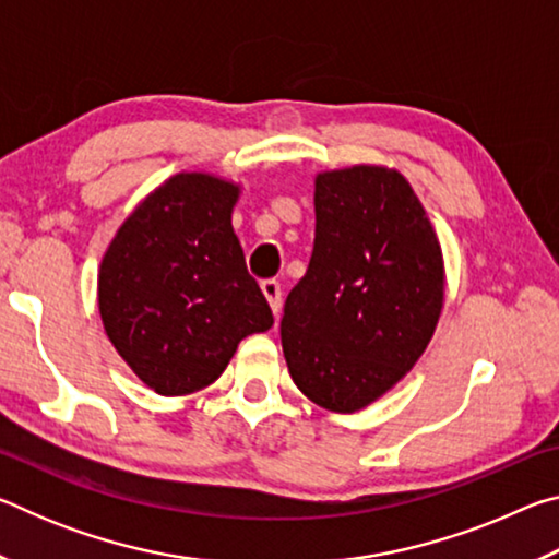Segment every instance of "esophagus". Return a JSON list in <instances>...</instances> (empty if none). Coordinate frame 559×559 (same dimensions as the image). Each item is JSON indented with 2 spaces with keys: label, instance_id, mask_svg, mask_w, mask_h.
I'll use <instances>...</instances> for the list:
<instances>
[{
  "label": "esophagus",
  "instance_id": "esophagus-1",
  "mask_svg": "<svg viewBox=\"0 0 559 559\" xmlns=\"http://www.w3.org/2000/svg\"><path fill=\"white\" fill-rule=\"evenodd\" d=\"M261 290H263V296H266V300H269L273 316H278L281 313V283L269 278V281L261 283Z\"/></svg>",
  "mask_w": 559,
  "mask_h": 559
}]
</instances>
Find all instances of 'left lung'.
<instances>
[{"instance_id":"8db88e82","label":"left lung","mask_w":559,"mask_h":559,"mask_svg":"<svg viewBox=\"0 0 559 559\" xmlns=\"http://www.w3.org/2000/svg\"><path fill=\"white\" fill-rule=\"evenodd\" d=\"M443 308V257L412 185L382 165L316 177V243L281 343L298 390L353 414L424 355Z\"/></svg>"}]
</instances>
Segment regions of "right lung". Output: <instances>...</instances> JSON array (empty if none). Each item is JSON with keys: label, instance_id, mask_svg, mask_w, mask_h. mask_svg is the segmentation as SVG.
Wrapping results in <instances>:
<instances>
[{"label": "right lung", "instance_id": "1", "mask_svg": "<svg viewBox=\"0 0 559 559\" xmlns=\"http://www.w3.org/2000/svg\"><path fill=\"white\" fill-rule=\"evenodd\" d=\"M239 192L206 173L169 177L132 210L100 261L106 335L163 396L210 386L246 335L273 325L231 226Z\"/></svg>", "mask_w": 559, "mask_h": 559}]
</instances>
